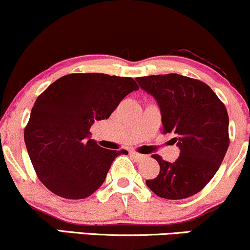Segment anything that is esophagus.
<instances>
[{
	"label": "esophagus",
	"mask_w": 250,
	"mask_h": 250,
	"mask_svg": "<svg viewBox=\"0 0 250 250\" xmlns=\"http://www.w3.org/2000/svg\"><path fill=\"white\" fill-rule=\"evenodd\" d=\"M131 157L134 161H142V160L145 159V155L137 153V152H131Z\"/></svg>",
	"instance_id": "esophagus-1"
}]
</instances>
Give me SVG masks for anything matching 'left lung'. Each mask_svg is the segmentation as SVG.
I'll return each instance as SVG.
<instances>
[{
  "mask_svg": "<svg viewBox=\"0 0 250 250\" xmlns=\"http://www.w3.org/2000/svg\"><path fill=\"white\" fill-rule=\"evenodd\" d=\"M154 97L161 112L164 133H173L180 155L174 163H159L157 178L146 185L158 196L169 200L199 193L212 180L229 146L228 113L225 104L204 82L178 73L136 78Z\"/></svg>",
  "mask_w": 250,
  "mask_h": 250,
  "instance_id": "left-lung-1",
  "label": "left lung"
}]
</instances>
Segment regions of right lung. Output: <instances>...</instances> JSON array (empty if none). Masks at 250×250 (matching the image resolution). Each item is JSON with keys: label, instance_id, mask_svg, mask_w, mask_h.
Returning a JSON list of instances; mask_svg holds the SVG:
<instances>
[{"label": "right lung", "instance_id": "obj_1", "mask_svg": "<svg viewBox=\"0 0 250 250\" xmlns=\"http://www.w3.org/2000/svg\"><path fill=\"white\" fill-rule=\"evenodd\" d=\"M139 89L131 77L70 73L38 96L24 142L38 179L56 195L84 199L104 183L124 151L103 148L90 139L96 120L107 119L119 103Z\"/></svg>", "mask_w": 250, "mask_h": 250}]
</instances>
